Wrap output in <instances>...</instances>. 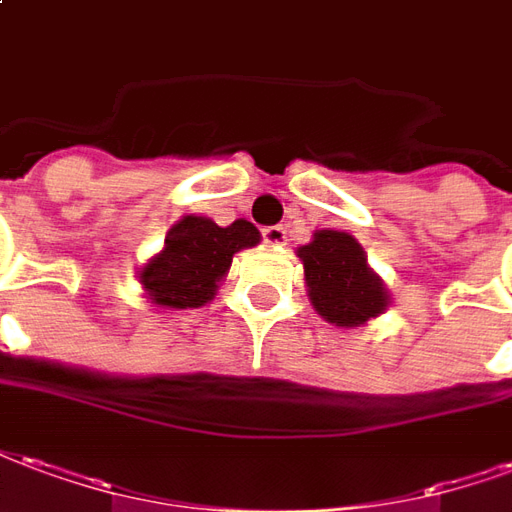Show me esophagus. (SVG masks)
Segmentation results:
<instances>
[{"label": "esophagus", "mask_w": 512, "mask_h": 512, "mask_svg": "<svg viewBox=\"0 0 512 512\" xmlns=\"http://www.w3.org/2000/svg\"><path fill=\"white\" fill-rule=\"evenodd\" d=\"M261 234H264L267 245H286V229L283 226H267Z\"/></svg>", "instance_id": "esophagus-1"}]
</instances>
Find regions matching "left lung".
Here are the masks:
<instances>
[{
	"mask_svg": "<svg viewBox=\"0 0 512 512\" xmlns=\"http://www.w3.org/2000/svg\"><path fill=\"white\" fill-rule=\"evenodd\" d=\"M313 311L341 330L363 327L382 316L390 292L371 270L363 245L349 231L319 229L297 248Z\"/></svg>",
	"mask_w": 512,
	"mask_h": 512,
	"instance_id": "left-lung-1",
	"label": "left lung"
}]
</instances>
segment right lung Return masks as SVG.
Listing matches in <instances>:
<instances>
[{
  "mask_svg": "<svg viewBox=\"0 0 512 512\" xmlns=\"http://www.w3.org/2000/svg\"><path fill=\"white\" fill-rule=\"evenodd\" d=\"M261 234L251 220L218 226L204 215H182L166 242L136 272L141 292L155 308L188 311L201 308L218 294L234 253L259 245Z\"/></svg>",
  "mask_w": 512,
  "mask_h": 512,
  "instance_id": "1",
  "label": "right lung"
}]
</instances>
